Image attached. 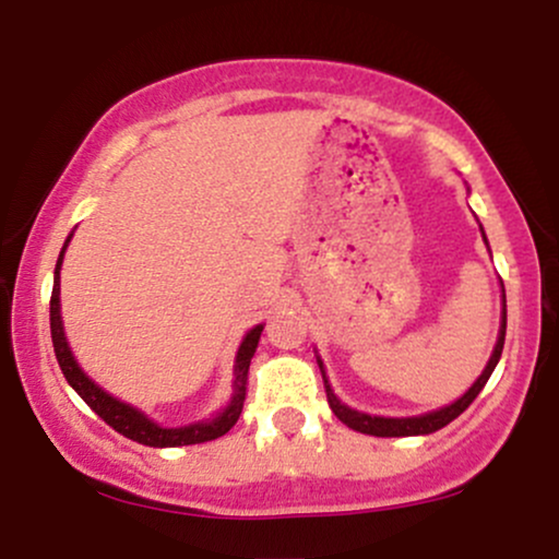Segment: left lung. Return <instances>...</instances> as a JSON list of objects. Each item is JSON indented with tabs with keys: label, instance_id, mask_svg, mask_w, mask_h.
Listing matches in <instances>:
<instances>
[{
	"label": "left lung",
	"instance_id": "1",
	"mask_svg": "<svg viewBox=\"0 0 559 559\" xmlns=\"http://www.w3.org/2000/svg\"><path fill=\"white\" fill-rule=\"evenodd\" d=\"M480 234H484V228H480ZM484 241H486V234H484ZM502 292H504V288H502ZM504 331H507V305H502V325H499L497 344H493V352H491L489 362H486L484 373L476 378V383H473V386L467 389L457 402L447 404V407H441V409H433V413L415 415V418H381V415L357 413V409L346 407V404L338 400L336 394H333L329 378H325L323 362H320V357H318L320 373H323V383H325V396H329V404H331L333 415H336V418L342 420L344 426H349L352 431H360V433H368V436H426V433L439 431V428L449 426V423L457 418V415H463L465 409L471 407V402L480 394V389L486 386V381H489V378H491L493 368H497L499 357H502Z\"/></svg>",
	"mask_w": 559,
	"mask_h": 559
}]
</instances>
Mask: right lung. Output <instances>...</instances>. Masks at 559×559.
Listing matches in <instances>:
<instances>
[{
  "label": "right lung",
  "instance_id": "1",
  "mask_svg": "<svg viewBox=\"0 0 559 559\" xmlns=\"http://www.w3.org/2000/svg\"><path fill=\"white\" fill-rule=\"evenodd\" d=\"M73 239V234L68 236V241ZM66 247H62L60 258H57V267H55V288H52V299H49V325H52V344H55V355L57 362H60L62 376L68 378V383L79 391V396L88 407L99 415L107 426H112L115 431L123 433L126 439L139 441L144 447H186V444H202V441H213L217 436L228 433L230 428L236 426L239 420L243 400H247V376H249V362H252L254 349H258L262 325H254L252 331L243 336V342L236 352V365H234V394H230L228 407L223 413H217L215 418L202 420V423H191V426H181V428H163L159 423L152 418H146L144 413L131 404L115 400L112 394H107L105 389L96 386V383L88 378L75 362L73 352H70L68 338H66V329H62V316H60V267H62V258H66Z\"/></svg>",
  "mask_w": 559,
  "mask_h": 559
}]
</instances>
